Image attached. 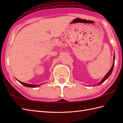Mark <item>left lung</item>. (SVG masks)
Wrapping results in <instances>:
<instances>
[{
	"mask_svg": "<svg viewBox=\"0 0 123 123\" xmlns=\"http://www.w3.org/2000/svg\"><path fill=\"white\" fill-rule=\"evenodd\" d=\"M114 64H115V54L114 55V59H113V66H112V67H111V68L110 70H109V71H108V72L107 73V74H106L105 76L103 78V79H102V80L100 81V82H99V83H98V84L97 85L98 86L100 85L101 84V83H103L107 79V78H108L109 76H110V75H111V74L112 71H113V70L114 67Z\"/></svg>",
	"mask_w": 123,
	"mask_h": 123,
	"instance_id": "left-lung-1",
	"label": "left lung"
}]
</instances>
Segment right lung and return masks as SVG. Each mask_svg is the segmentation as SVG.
I'll return each mask as SVG.
<instances>
[{
  "instance_id": "right-lung-1",
  "label": "right lung",
  "mask_w": 123,
  "mask_h": 123,
  "mask_svg": "<svg viewBox=\"0 0 123 123\" xmlns=\"http://www.w3.org/2000/svg\"><path fill=\"white\" fill-rule=\"evenodd\" d=\"M17 80V79H16ZM18 82L19 83H21L22 85H23V86H25V87H32V88H36V87H38L39 86H40V85H43L44 83H42V84H40V85H31V84H28V83H24V82H22L21 81H18L17 80Z\"/></svg>"
}]
</instances>
